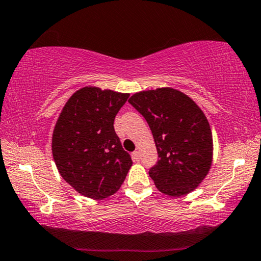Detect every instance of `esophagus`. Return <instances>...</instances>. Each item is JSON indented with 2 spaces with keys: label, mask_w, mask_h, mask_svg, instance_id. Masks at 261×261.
<instances>
[{
  "label": "esophagus",
  "mask_w": 261,
  "mask_h": 261,
  "mask_svg": "<svg viewBox=\"0 0 261 261\" xmlns=\"http://www.w3.org/2000/svg\"><path fill=\"white\" fill-rule=\"evenodd\" d=\"M132 156H133L134 161H140V151L139 150H135L133 153H132Z\"/></svg>",
  "instance_id": "obj_1"
}]
</instances>
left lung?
Wrapping results in <instances>:
<instances>
[{
    "label": "left lung",
    "mask_w": 261,
    "mask_h": 261,
    "mask_svg": "<svg viewBox=\"0 0 261 261\" xmlns=\"http://www.w3.org/2000/svg\"><path fill=\"white\" fill-rule=\"evenodd\" d=\"M146 119L160 160L149 176L162 193L185 195L202 182L213 162V136L194 100L172 88L134 93L129 99Z\"/></svg>",
    "instance_id": "8db88e82"
}]
</instances>
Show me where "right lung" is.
I'll list each match as a JSON object with an SVG mask.
<instances>
[{"label": "right lung", "instance_id": "obj_1", "mask_svg": "<svg viewBox=\"0 0 261 261\" xmlns=\"http://www.w3.org/2000/svg\"><path fill=\"white\" fill-rule=\"evenodd\" d=\"M128 97L96 87L82 88L68 99L55 123V165L72 189L88 198L101 200L114 194L133 164L113 126Z\"/></svg>", "mask_w": 261, "mask_h": 261}]
</instances>
